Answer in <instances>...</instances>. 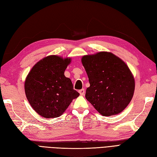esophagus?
I'll list each match as a JSON object with an SVG mask.
<instances>
[{"label": "esophagus", "mask_w": 157, "mask_h": 157, "mask_svg": "<svg viewBox=\"0 0 157 157\" xmlns=\"http://www.w3.org/2000/svg\"><path fill=\"white\" fill-rule=\"evenodd\" d=\"M78 92L81 96H84V94H85V90H84V89H81V90H80Z\"/></svg>", "instance_id": "obj_1"}]
</instances>
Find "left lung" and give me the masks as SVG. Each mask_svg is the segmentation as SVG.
Returning a JSON list of instances; mask_svg holds the SVG:
<instances>
[{
  "label": "left lung",
  "instance_id": "1",
  "mask_svg": "<svg viewBox=\"0 0 157 157\" xmlns=\"http://www.w3.org/2000/svg\"><path fill=\"white\" fill-rule=\"evenodd\" d=\"M82 63L90 83L86 100L104 116L121 112L132 99L135 90L129 67L115 55L104 52L83 56Z\"/></svg>",
  "mask_w": 157,
  "mask_h": 157
}]
</instances>
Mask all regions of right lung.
I'll use <instances>...</instances> for the list:
<instances>
[{"label": "right lung", "instance_id": "add662e5", "mask_svg": "<svg viewBox=\"0 0 157 157\" xmlns=\"http://www.w3.org/2000/svg\"><path fill=\"white\" fill-rule=\"evenodd\" d=\"M70 58L50 56L37 62L27 76L25 92L33 109L45 118L57 117L79 93L64 73Z\"/></svg>", "mask_w": 157, "mask_h": 157}]
</instances>
